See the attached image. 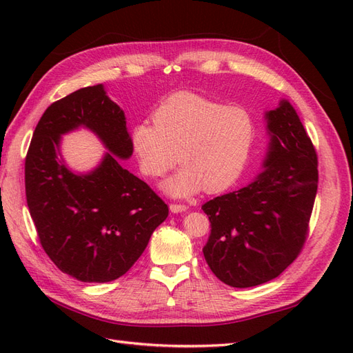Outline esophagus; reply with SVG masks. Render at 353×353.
Segmentation results:
<instances>
[{"instance_id":"1","label":"esophagus","mask_w":353,"mask_h":353,"mask_svg":"<svg viewBox=\"0 0 353 353\" xmlns=\"http://www.w3.org/2000/svg\"><path fill=\"white\" fill-rule=\"evenodd\" d=\"M169 209H170V212H174V213H181V212H185L188 209V206L181 205V203H170Z\"/></svg>"}]
</instances>
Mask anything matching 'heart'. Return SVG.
I'll use <instances>...</instances> for the list:
<instances>
[{"label": "heart", "instance_id": "heart-1", "mask_svg": "<svg viewBox=\"0 0 353 353\" xmlns=\"http://www.w3.org/2000/svg\"><path fill=\"white\" fill-rule=\"evenodd\" d=\"M256 138L252 114L241 105L176 92L153 112V123L137 122L130 134L143 174L160 178L179 162L184 168L163 184L168 194L184 197L203 187L230 188L249 162Z\"/></svg>", "mask_w": 353, "mask_h": 353}]
</instances>
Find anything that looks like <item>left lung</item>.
<instances>
[{
    "instance_id": "obj_1",
    "label": "left lung",
    "mask_w": 353,
    "mask_h": 353,
    "mask_svg": "<svg viewBox=\"0 0 353 353\" xmlns=\"http://www.w3.org/2000/svg\"><path fill=\"white\" fill-rule=\"evenodd\" d=\"M271 141L263 172L239 191L201 206L210 221L203 254L231 287L276 279L302 252L318 188V159L293 105L265 114Z\"/></svg>"
}]
</instances>
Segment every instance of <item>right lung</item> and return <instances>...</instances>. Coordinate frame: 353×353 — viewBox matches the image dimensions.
<instances>
[{"label": "right lung", "mask_w": 353, "mask_h": 353, "mask_svg": "<svg viewBox=\"0 0 353 353\" xmlns=\"http://www.w3.org/2000/svg\"><path fill=\"white\" fill-rule=\"evenodd\" d=\"M79 125L110 150L88 174L72 173L59 153L61 135ZM131 154L125 113L101 83L54 101L35 128L25 160L28 208L48 258L79 281L119 279L168 218L166 203L121 165Z\"/></svg>", "instance_id": "obj_1"}]
</instances>
